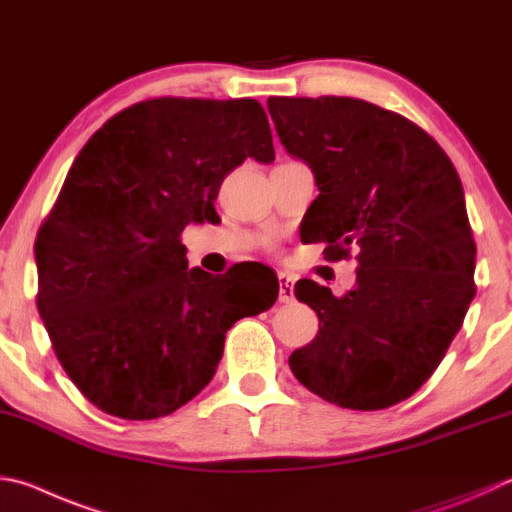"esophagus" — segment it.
<instances>
[{"label":"esophagus","mask_w":512,"mask_h":512,"mask_svg":"<svg viewBox=\"0 0 512 512\" xmlns=\"http://www.w3.org/2000/svg\"><path fill=\"white\" fill-rule=\"evenodd\" d=\"M277 280H280V302H284V304L293 302L295 300V295H293V277L286 275V273H280V275H277Z\"/></svg>","instance_id":"esophagus-1"}]
</instances>
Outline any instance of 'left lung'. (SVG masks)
Instances as JSON below:
<instances>
[{
  "label": "left lung",
  "instance_id": "1",
  "mask_svg": "<svg viewBox=\"0 0 512 512\" xmlns=\"http://www.w3.org/2000/svg\"><path fill=\"white\" fill-rule=\"evenodd\" d=\"M268 111L320 190L306 237L327 244L329 262H358L356 288L340 297L295 284L320 331L288 365L324 401L385 410L434 374L477 291L459 174L430 134L367 100L273 96Z\"/></svg>",
  "mask_w": 512,
  "mask_h": 512
}]
</instances>
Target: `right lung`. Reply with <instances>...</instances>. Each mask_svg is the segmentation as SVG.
I'll return each mask as SVG.
<instances>
[{
    "label": "right lung",
    "mask_w": 512,
    "mask_h": 512,
    "mask_svg": "<svg viewBox=\"0 0 512 512\" xmlns=\"http://www.w3.org/2000/svg\"><path fill=\"white\" fill-rule=\"evenodd\" d=\"M246 159H275L257 100L163 96L111 116L73 161L37 230V311L98 410L127 421L179 410L215 376L232 324L275 304L266 268L188 271L181 244L190 221L219 219L221 183Z\"/></svg>",
    "instance_id": "1"
}]
</instances>
